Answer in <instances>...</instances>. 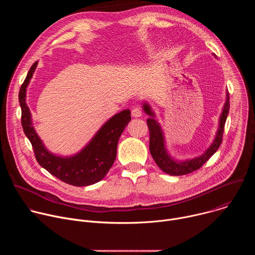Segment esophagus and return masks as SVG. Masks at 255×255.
<instances>
[{
    "mask_svg": "<svg viewBox=\"0 0 255 255\" xmlns=\"http://www.w3.org/2000/svg\"><path fill=\"white\" fill-rule=\"evenodd\" d=\"M131 115H132V117H135V118H138V117H140L141 115H142V110H141V108L140 107H135V108H133L132 109V111H131Z\"/></svg>",
    "mask_w": 255,
    "mask_h": 255,
    "instance_id": "esophagus-1",
    "label": "esophagus"
}]
</instances>
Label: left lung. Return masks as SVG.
<instances>
[{"label": "left lung", "instance_id": "1", "mask_svg": "<svg viewBox=\"0 0 255 255\" xmlns=\"http://www.w3.org/2000/svg\"><path fill=\"white\" fill-rule=\"evenodd\" d=\"M230 109V102H229V95L227 94V100L224 105L222 114L220 116V122H219V129H218L216 138L214 142L212 143L211 146L208 148V150L201 156L194 158L192 160H187L184 162H178L173 160L166 152L165 146H164V137L162 134V131L160 129L159 124L157 121L153 118L154 113L151 111V108L148 104L145 103L143 105V110L147 115L150 116V118L147 119V126L149 128V150L150 153L155 161V163L159 166V168L164 171L165 173H168L170 175H184L191 173L200 167H202L209 158L218 150L220 147V145L223 140V133H224V126L226 123V119L229 113Z\"/></svg>", "mask_w": 255, "mask_h": 255}]
</instances>
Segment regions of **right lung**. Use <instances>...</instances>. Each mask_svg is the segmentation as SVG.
<instances>
[{"mask_svg": "<svg viewBox=\"0 0 255 255\" xmlns=\"http://www.w3.org/2000/svg\"><path fill=\"white\" fill-rule=\"evenodd\" d=\"M36 66L37 61L30 67L19 91L21 123L25 135L32 144L36 160L49 173L65 184L85 187L98 183L105 177L116 159L118 140L131 120L130 110H124L106 122L91 142L78 154L70 157L56 156L44 147L42 141L35 132L29 108L25 102L26 88Z\"/></svg>", "mask_w": 255, "mask_h": 255, "instance_id": "1", "label": "right lung"}]
</instances>
